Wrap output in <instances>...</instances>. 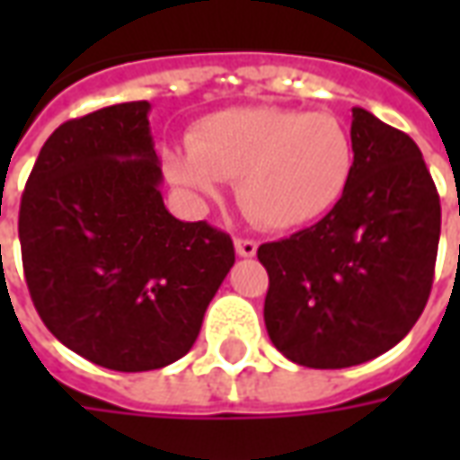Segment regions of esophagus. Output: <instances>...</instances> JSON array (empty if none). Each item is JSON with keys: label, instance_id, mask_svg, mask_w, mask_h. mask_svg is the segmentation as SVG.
Here are the masks:
<instances>
[{"label": "esophagus", "instance_id": "34e87169", "mask_svg": "<svg viewBox=\"0 0 460 460\" xmlns=\"http://www.w3.org/2000/svg\"><path fill=\"white\" fill-rule=\"evenodd\" d=\"M234 246H236V253H239L241 259H253L256 251H259V243L251 239H236L234 241Z\"/></svg>", "mask_w": 460, "mask_h": 460}]
</instances>
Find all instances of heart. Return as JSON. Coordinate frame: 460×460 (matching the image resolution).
I'll return each instance as SVG.
<instances>
[{
    "label": "heart",
    "mask_w": 460,
    "mask_h": 460,
    "mask_svg": "<svg viewBox=\"0 0 460 460\" xmlns=\"http://www.w3.org/2000/svg\"><path fill=\"white\" fill-rule=\"evenodd\" d=\"M355 162L352 137L332 113L279 105L224 108L201 118L190 140L162 152L167 180L197 199L236 180L243 214L276 231L298 229L342 197Z\"/></svg>",
    "instance_id": "b5f03b06"
}]
</instances>
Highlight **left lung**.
Masks as SVG:
<instances>
[{"label": "left lung", "mask_w": 460, "mask_h": 460, "mask_svg": "<svg viewBox=\"0 0 460 460\" xmlns=\"http://www.w3.org/2000/svg\"><path fill=\"white\" fill-rule=\"evenodd\" d=\"M355 162L328 217L259 249L263 320L290 362L342 369L385 355L424 313L441 204L406 132L352 108Z\"/></svg>", "instance_id": "8db88e82"}]
</instances>
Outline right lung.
<instances>
[{"label": "right lung", "mask_w": 460, "mask_h": 460, "mask_svg": "<svg viewBox=\"0 0 460 460\" xmlns=\"http://www.w3.org/2000/svg\"><path fill=\"white\" fill-rule=\"evenodd\" d=\"M147 115L150 103L135 101L56 128L19 209L26 286L44 325L118 372L187 355L236 261L229 234L167 211Z\"/></svg>", "instance_id": "obj_1"}]
</instances>
